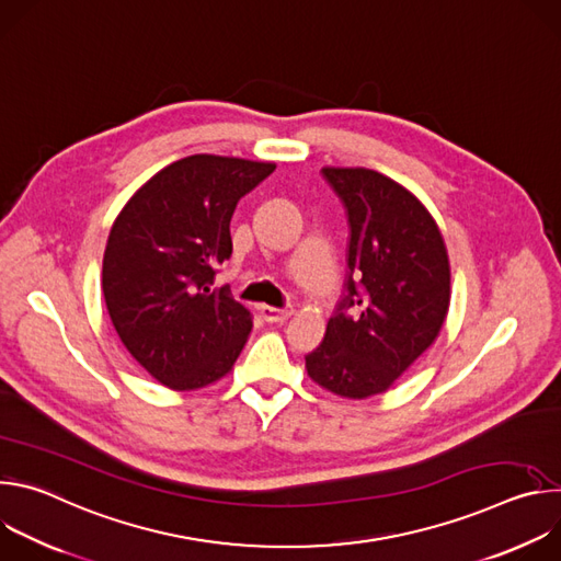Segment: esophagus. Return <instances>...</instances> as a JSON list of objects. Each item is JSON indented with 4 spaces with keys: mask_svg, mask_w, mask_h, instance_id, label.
Returning <instances> with one entry per match:
<instances>
[{
    "mask_svg": "<svg viewBox=\"0 0 561 561\" xmlns=\"http://www.w3.org/2000/svg\"><path fill=\"white\" fill-rule=\"evenodd\" d=\"M260 314L271 324L277 322H286V319L293 314V306H284V308H273V306H260Z\"/></svg>",
    "mask_w": 561,
    "mask_h": 561,
    "instance_id": "obj_1",
    "label": "esophagus"
}]
</instances>
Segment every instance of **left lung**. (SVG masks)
Segmentation results:
<instances>
[{
	"instance_id": "8db88e82",
	"label": "left lung",
	"mask_w": 561,
	"mask_h": 561,
	"mask_svg": "<svg viewBox=\"0 0 561 561\" xmlns=\"http://www.w3.org/2000/svg\"><path fill=\"white\" fill-rule=\"evenodd\" d=\"M348 219L346 279L324 342L306 355L322 388L383 392L439 335L450 304L442 232L424 204L368 169H322Z\"/></svg>"
}]
</instances>
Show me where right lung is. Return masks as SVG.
<instances>
[{
  "label": "right lung",
  "mask_w": 561,
  "mask_h": 561,
  "mask_svg": "<svg viewBox=\"0 0 561 561\" xmlns=\"http://www.w3.org/2000/svg\"><path fill=\"white\" fill-rule=\"evenodd\" d=\"M275 164L191 154L152 175L115 219L102 288L128 353L175 390L224 377L253 329L251 312L215 284L232 253L237 202Z\"/></svg>",
  "instance_id": "1"
}]
</instances>
